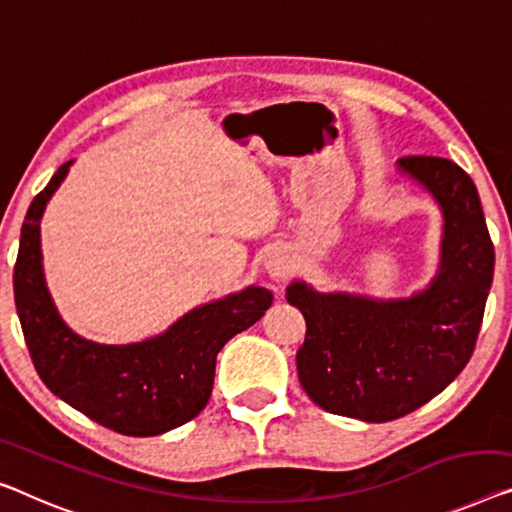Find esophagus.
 I'll list each match as a JSON object with an SVG mask.
<instances>
[{
	"label": "esophagus",
	"mask_w": 512,
	"mask_h": 512,
	"mask_svg": "<svg viewBox=\"0 0 512 512\" xmlns=\"http://www.w3.org/2000/svg\"><path fill=\"white\" fill-rule=\"evenodd\" d=\"M264 269L271 273L273 278H280L285 276V271L289 269V257L282 248H271L266 250L264 255Z\"/></svg>",
	"instance_id": "obj_1"
}]
</instances>
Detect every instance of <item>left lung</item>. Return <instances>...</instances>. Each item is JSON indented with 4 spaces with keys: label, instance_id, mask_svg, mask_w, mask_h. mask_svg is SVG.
<instances>
[{
    "label": "left lung",
    "instance_id": "left-lung-1",
    "mask_svg": "<svg viewBox=\"0 0 512 512\" xmlns=\"http://www.w3.org/2000/svg\"><path fill=\"white\" fill-rule=\"evenodd\" d=\"M398 172L432 195L444 218L430 285L402 299L319 292L292 280L305 317L296 354L303 391L338 416L386 423L423 407L474 354L494 276V246L474 181L446 158H400Z\"/></svg>",
    "mask_w": 512,
    "mask_h": 512
}]
</instances>
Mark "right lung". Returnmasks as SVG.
<instances>
[{
	"label": "right lung",
	"mask_w": 512,
	"mask_h": 512,
	"mask_svg": "<svg viewBox=\"0 0 512 512\" xmlns=\"http://www.w3.org/2000/svg\"><path fill=\"white\" fill-rule=\"evenodd\" d=\"M73 160L29 204L13 271L15 310L34 368L57 398L91 421L131 437L174 430L207 407L216 356L271 308L266 287L248 285L197 305L163 333L126 345L82 338L61 319L45 285L41 218Z\"/></svg>",
	"instance_id": "add662e5"
}]
</instances>
